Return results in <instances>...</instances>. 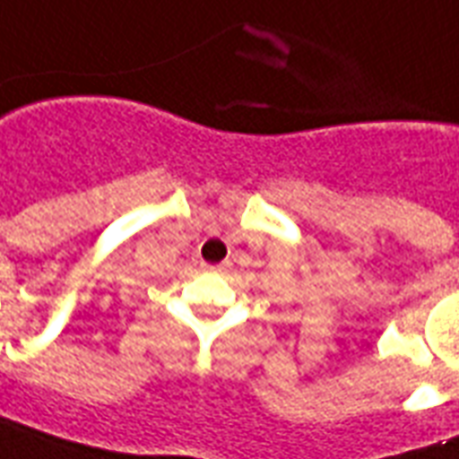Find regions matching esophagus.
<instances>
[{
    "instance_id": "esophagus-1",
    "label": "esophagus",
    "mask_w": 459,
    "mask_h": 459,
    "mask_svg": "<svg viewBox=\"0 0 459 459\" xmlns=\"http://www.w3.org/2000/svg\"><path fill=\"white\" fill-rule=\"evenodd\" d=\"M207 272H227L230 269V262H222V264H203Z\"/></svg>"
}]
</instances>
